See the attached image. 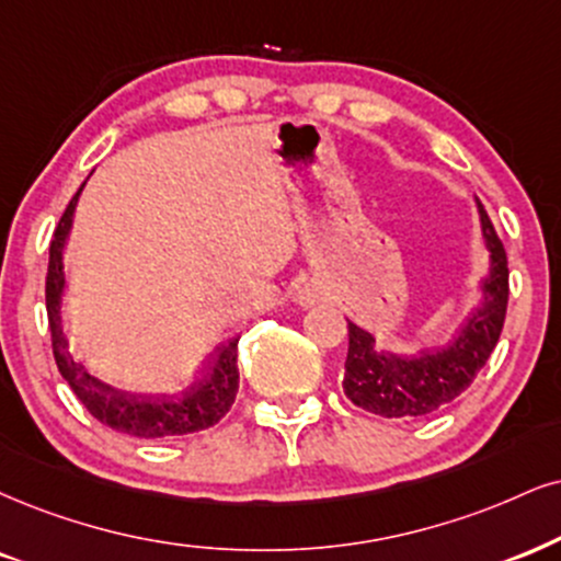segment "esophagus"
Returning <instances> with one entry per match:
<instances>
[{"label": "esophagus", "instance_id": "34e87169", "mask_svg": "<svg viewBox=\"0 0 561 561\" xmlns=\"http://www.w3.org/2000/svg\"><path fill=\"white\" fill-rule=\"evenodd\" d=\"M309 299H307V296H301V304H307Z\"/></svg>", "mask_w": 561, "mask_h": 561}]
</instances>
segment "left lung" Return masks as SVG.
<instances>
[{"label": "left lung", "instance_id": "1", "mask_svg": "<svg viewBox=\"0 0 561 561\" xmlns=\"http://www.w3.org/2000/svg\"><path fill=\"white\" fill-rule=\"evenodd\" d=\"M481 233L489 249V275L483 278V301L468 317L460 333L445 348L398 356L377 351L375 335L348 320V358L343 390L351 403L385 419L426 416L466 392L492 356L507 314L510 270L507 252L492 220L476 199Z\"/></svg>", "mask_w": 561, "mask_h": 561}]
</instances>
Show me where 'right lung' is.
Masks as SVG:
<instances>
[{
  "instance_id": "add662e5",
  "label": "right lung",
  "mask_w": 561,
  "mask_h": 561,
  "mask_svg": "<svg viewBox=\"0 0 561 561\" xmlns=\"http://www.w3.org/2000/svg\"><path fill=\"white\" fill-rule=\"evenodd\" d=\"M78 195L69 199L65 216H61L57 231H54L51 247H48V273H46V312L48 330H51V348L61 377L72 387L90 416L99 419L114 432L129 434L140 439L182 437V434L203 432V428L218 424L226 416L228 408L237 400L239 392V337H231L226 345L207 358L203 375L179 396H137L101 382L80 362H75L67 348V335L61 330V294H65V252L69 228H72L75 205Z\"/></svg>"
}]
</instances>
